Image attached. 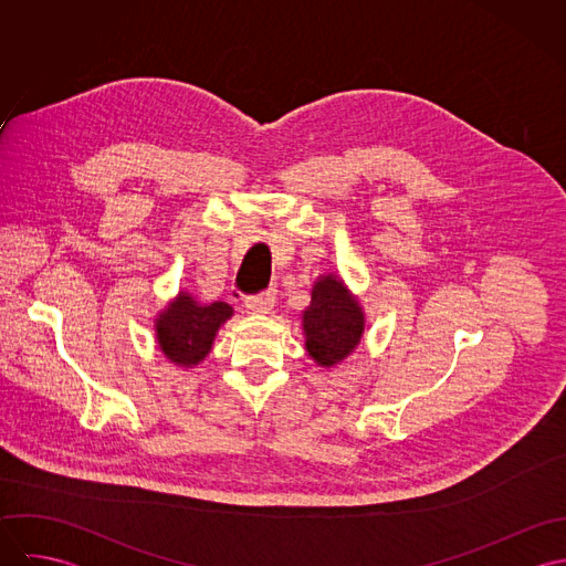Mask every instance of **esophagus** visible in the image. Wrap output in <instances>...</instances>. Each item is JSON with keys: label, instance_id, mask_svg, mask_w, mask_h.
Here are the masks:
<instances>
[{"label": "esophagus", "instance_id": "obj_1", "mask_svg": "<svg viewBox=\"0 0 566 566\" xmlns=\"http://www.w3.org/2000/svg\"><path fill=\"white\" fill-rule=\"evenodd\" d=\"M272 307H274V292L272 290L245 298V310L250 314H270Z\"/></svg>", "mask_w": 566, "mask_h": 566}]
</instances>
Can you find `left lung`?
<instances>
[{
	"label": "left lung",
	"mask_w": 566,
	"mask_h": 566,
	"mask_svg": "<svg viewBox=\"0 0 566 566\" xmlns=\"http://www.w3.org/2000/svg\"><path fill=\"white\" fill-rule=\"evenodd\" d=\"M364 328V307L346 283L335 274L318 276L312 290V303L303 312L310 357L323 368L342 364L359 346Z\"/></svg>",
	"instance_id": "8db88e82"
}]
</instances>
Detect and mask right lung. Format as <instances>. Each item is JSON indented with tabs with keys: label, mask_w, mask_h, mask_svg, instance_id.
<instances>
[{
	"label": "right lung",
	"mask_w": 566,
	"mask_h": 566,
	"mask_svg": "<svg viewBox=\"0 0 566 566\" xmlns=\"http://www.w3.org/2000/svg\"><path fill=\"white\" fill-rule=\"evenodd\" d=\"M231 316L233 307L229 303L205 305L189 292H178L155 318L157 344L171 364L193 368L211 353L220 326Z\"/></svg>",
	"instance_id": "1"
}]
</instances>
